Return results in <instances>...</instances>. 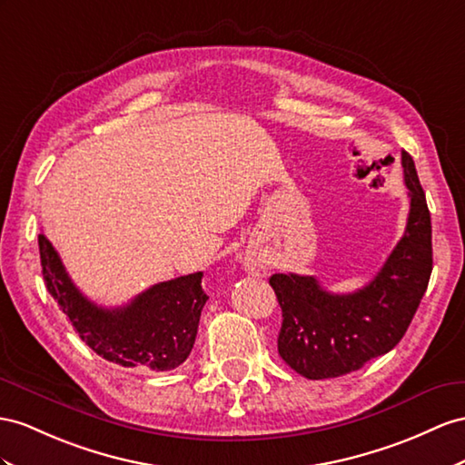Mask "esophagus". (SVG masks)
<instances>
[{"instance_id": "34e87169", "label": "esophagus", "mask_w": 465, "mask_h": 465, "mask_svg": "<svg viewBox=\"0 0 465 465\" xmlns=\"http://www.w3.org/2000/svg\"><path fill=\"white\" fill-rule=\"evenodd\" d=\"M245 269L252 272V275H255V277H265L267 272H269V267L265 265V261L263 259H259V257H247L245 259Z\"/></svg>"}]
</instances>
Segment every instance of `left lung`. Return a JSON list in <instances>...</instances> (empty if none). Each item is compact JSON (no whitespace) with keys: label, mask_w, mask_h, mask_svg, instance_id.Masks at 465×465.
<instances>
[{"label":"left lung","mask_w":465,"mask_h":465,"mask_svg":"<svg viewBox=\"0 0 465 465\" xmlns=\"http://www.w3.org/2000/svg\"><path fill=\"white\" fill-rule=\"evenodd\" d=\"M411 212L401 242L367 287L331 294L314 277L277 272L279 355L306 379H331L391 351L407 331L432 272V223L414 161L401 154Z\"/></svg>","instance_id":"left-lung-1"}]
</instances>
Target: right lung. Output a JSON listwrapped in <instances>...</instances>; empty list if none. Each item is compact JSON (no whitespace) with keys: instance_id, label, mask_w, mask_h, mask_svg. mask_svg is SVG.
I'll list each match as a JSON object with an SVG mask.
<instances>
[{"instance_id":"right-lung-1","label":"right lung","mask_w":465,"mask_h":465,"mask_svg":"<svg viewBox=\"0 0 465 465\" xmlns=\"http://www.w3.org/2000/svg\"><path fill=\"white\" fill-rule=\"evenodd\" d=\"M39 253L46 291L82 341L104 360L147 371H171L193 351L208 301L202 272L153 284L125 306L104 308L78 291L45 233L39 235Z\"/></svg>"}]
</instances>
